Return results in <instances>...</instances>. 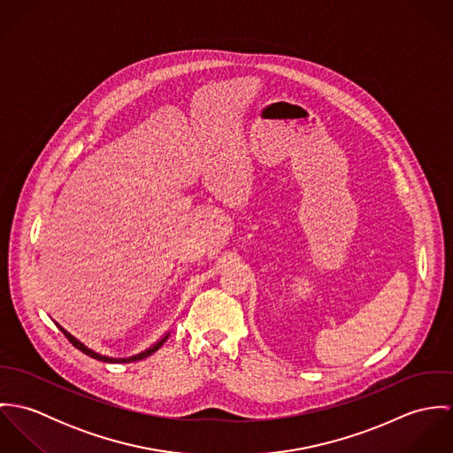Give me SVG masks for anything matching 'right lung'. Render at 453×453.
<instances>
[{
	"label": "right lung",
	"mask_w": 453,
	"mask_h": 453,
	"mask_svg": "<svg viewBox=\"0 0 453 453\" xmlns=\"http://www.w3.org/2000/svg\"><path fill=\"white\" fill-rule=\"evenodd\" d=\"M58 326H59V324H58ZM59 329L65 333V338H67V340H69V342H71V343H73V345H74L78 350H81L83 354L90 356L92 359H97V361H104V363H132V361H141V359H144V357L151 356L153 352H157V350H158V349L164 345V342L169 338V334H171V333H165V334H164V336H162V338H160L157 343H153L150 349H146L144 352H141V354H137V356H132V357H127V359H113V357H106V356H101V354H97V352H94V350L87 349V347H85L81 342H78V340H76L73 334H69V333L65 331V327H61V326H59Z\"/></svg>",
	"instance_id": "obj_1"
}]
</instances>
